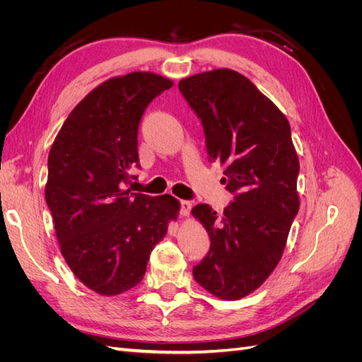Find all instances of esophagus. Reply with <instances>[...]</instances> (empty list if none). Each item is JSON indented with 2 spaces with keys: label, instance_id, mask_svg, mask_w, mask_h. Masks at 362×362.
Returning <instances> with one entry per match:
<instances>
[{
  "label": "esophagus",
  "instance_id": "esophagus-1",
  "mask_svg": "<svg viewBox=\"0 0 362 362\" xmlns=\"http://www.w3.org/2000/svg\"><path fill=\"white\" fill-rule=\"evenodd\" d=\"M190 210H192V204L189 201H181L180 202V214L181 216H189L190 214Z\"/></svg>",
  "mask_w": 362,
  "mask_h": 362
}]
</instances>
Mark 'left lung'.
Wrapping results in <instances>:
<instances>
[{"label":"left lung","instance_id":"left-lung-1","mask_svg":"<svg viewBox=\"0 0 362 362\" xmlns=\"http://www.w3.org/2000/svg\"><path fill=\"white\" fill-rule=\"evenodd\" d=\"M181 95L201 119L210 161H221L234 199L222 214L192 213L211 245L193 267L196 282L221 299L257 290L279 262L299 211V160L287 117L245 75L214 69L184 78Z\"/></svg>","mask_w":362,"mask_h":362}]
</instances>
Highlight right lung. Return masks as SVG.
<instances>
[{
	"mask_svg": "<svg viewBox=\"0 0 362 362\" xmlns=\"http://www.w3.org/2000/svg\"><path fill=\"white\" fill-rule=\"evenodd\" d=\"M172 86L151 72L107 80L74 108L51 146L45 199L62 255L98 294L136 287L152 249L178 216L180 202L170 194L125 190L128 170L140 168L141 116Z\"/></svg>",
	"mask_w": 362,
	"mask_h": 362,
	"instance_id": "obj_1",
	"label": "right lung"
}]
</instances>
